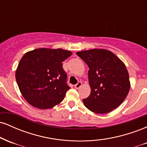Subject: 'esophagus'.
<instances>
[{
	"mask_svg": "<svg viewBox=\"0 0 147 147\" xmlns=\"http://www.w3.org/2000/svg\"><path fill=\"white\" fill-rule=\"evenodd\" d=\"M81 86H82V82H78V83L77 84H75V88L76 89H79V88L81 87Z\"/></svg>",
	"mask_w": 147,
	"mask_h": 147,
	"instance_id": "34e87169",
	"label": "esophagus"
}]
</instances>
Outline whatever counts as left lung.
Wrapping results in <instances>:
<instances>
[{"instance_id": "left-lung-1", "label": "left lung", "mask_w": 147, "mask_h": 147, "mask_svg": "<svg viewBox=\"0 0 147 147\" xmlns=\"http://www.w3.org/2000/svg\"><path fill=\"white\" fill-rule=\"evenodd\" d=\"M89 68L90 95L83 99L88 109L107 113L120 105L130 89L129 75L123 62L113 52L92 49L77 52Z\"/></svg>"}]
</instances>
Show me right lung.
<instances>
[{"label": "right lung", "instance_id": "1", "mask_svg": "<svg viewBox=\"0 0 147 147\" xmlns=\"http://www.w3.org/2000/svg\"><path fill=\"white\" fill-rule=\"evenodd\" d=\"M71 55L59 48H38L23 55L16 69V80L30 105L48 109L63 101L70 88L62 62Z\"/></svg>", "mask_w": 147, "mask_h": 147}]
</instances>
